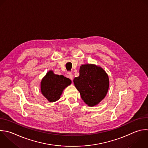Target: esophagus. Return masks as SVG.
I'll return each instance as SVG.
<instances>
[{
  "label": "esophagus",
  "instance_id": "34e87169",
  "mask_svg": "<svg viewBox=\"0 0 148 148\" xmlns=\"http://www.w3.org/2000/svg\"><path fill=\"white\" fill-rule=\"evenodd\" d=\"M68 77L71 80H73V75H72V73H68Z\"/></svg>",
  "mask_w": 148,
  "mask_h": 148
}]
</instances>
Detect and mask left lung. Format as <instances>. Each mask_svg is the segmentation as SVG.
<instances>
[{
    "label": "left lung",
    "instance_id": "obj_1",
    "mask_svg": "<svg viewBox=\"0 0 148 148\" xmlns=\"http://www.w3.org/2000/svg\"><path fill=\"white\" fill-rule=\"evenodd\" d=\"M73 83L82 99L91 107L104 99L109 86V76L105 71L91 64L80 66L79 76L73 79Z\"/></svg>",
    "mask_w": 148,
    "mask_h": 148
}]
</instances>
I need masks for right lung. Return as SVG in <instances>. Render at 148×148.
<instances>
[{"label": "right lung", "mask_w": 148, "mask_h": 148, "mask_svg": "<svg viewBox=\"0 0 148 148\" xmlns=\"http://www.w3.org/2000/svg\"><path fill=\"white\" fill-rule=\"evenodd\" d=\"M71 83L72 81L69 78L63 75H56L50 70L42 79L40 91L50 102H54L60 98L64 90Z\"/></svg>", "instance_id": "obj_1"}]
</instances>
